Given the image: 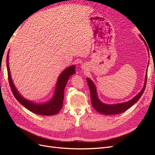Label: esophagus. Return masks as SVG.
<instances>
[{
    "instance_id": "34e87169",
    "label": "esophagus",
    "mask_w": 155,
    "mask_h": 155,
    "mask_svg": "<svg viewBox=\"0 0 155 155\" xmlns=\"http://www.w3.org/2000/svg\"><path fill=\"white\" fill-rule=\"evenodd\" d=\"M82 68H83V69H85V67H84V66H82Z\"/></svg>"
}]
</instances>
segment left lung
<instances>
[{
    "label": "left lung",
    "instance_id": "8db88e82",
    "mask_svg": "<svg viewBox=\"0 0 155 155\" xmlns=\"http://www.w3.org/2000/svg\"><path fill=\"white\" fill-rule=\"evenodd\" d=\"M140 35V39H141L145 44L147 46L146 43H145L144 39ZM147 50L149 51V50L147 48ZM149 64V63H148ZM147 74L145 75V82H144V85L142 89V91H140L137 96H135L133 99L130 100L123 102V103H120V104H107L103 103L100 100L99 97L97 96V92L96 90V87L95 84L91 80V79L87 78V81L89 87V89H90L91 92V102L93 107L96 110L102 114H106V115H111V114H118L121 113V112H124L125 110L129 109L130 107H132L134 104L137 103L140 97L142 96L143 93L144 92L145 85H146V82H147Z\"/></svg>",
    "mask_w": 155,
    "mask_h": 155
}]
</instances>
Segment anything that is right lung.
<instances>
[{
	"instance_id": "1",
	"label": "right lung",
	"mask_w": 155,
	"mask_h": 155,
	"mask_svg": "<svg viewBox=\"0 0 155 155\" xmlns=\"http://www.w3.org/2000/svg\"><path fill=\"white\" fill-rule=\"evenodd\" d=\"M9 51L7 55L6 64L8 70V80L10 85L14 96L20 104L24 106L26 109L35 114L44 116H51L58 114L61 109L63 104L64 99V91L66 87L67 83L70 76L76 73V66L75 64L65 68L61 73L56 83V86L54 92L53 96L48 101L41 104H37L34 101H30L23 97L21 93L18 91L17 88L13 84V79H12L10 67H9Z\"/></svg>"
}]
</instances>
